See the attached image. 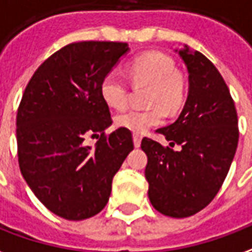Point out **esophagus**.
Instances as JSON below:
<instances>
[{
	"label": "esophagus",
	"mask_w": 252,
	"mask_h": 252,
	"mask_svg": "<svg viewBox=\"0 0 252 252\" xmlns=\"http://www.w3.org/2000/svg\"><path fill=\"white\" fill-rule=\"evenodd\" d=\"M141 139H142V137H141L139 134H134L133 141H134V146H135V148H139V146H141Z\"/></svg>",
	"instance_id": "1"
}]
</instances>
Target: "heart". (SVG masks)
Listing matches in <instances>:
<instances>
[{
	"mask_svg": "<svg viewBox=\"0 0 252 252\" xmlns=\"http://www.w3.org/2000/svg\"><path fill=\"white\" fill-rule=\"evenodd\" d=\"M128 75L135 84L150 86L149 110H127L115 118L118 127L135 134H144L152 126L164 121V108L176 113L185 98L184 76L174 69L172 59L165 53L146 52L134 59L127 67ZM100 95L108 107L122 110L127 104V86L117 71L108 72L100 83Z\"/></svg>",
	"mask_w": 252,
	"mask_h": 252,
	"instance_id": "b5f03b06",
	"label": "heart"
}]
</instances>
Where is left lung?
<instances>
[{"mask_svg": "<svg viewBox=\"0 0 252 252\" xmlns=\"http://www.w3.org/2000/svg\"><path fill=\"white\" fill-rule=\"evenodd\" d=\"M188 71V96L176 122L156 130L169 146L145 137L149 200L170 218H188L208 205L227 177L238 148V115L228 87L203 53L174 49ZM179 144L180 150L173 148Z\"/></svg>", "mask_w": 252, "mask_h": 252, "instance_id": "obj_1", "label": "left lung"}]
</instances>
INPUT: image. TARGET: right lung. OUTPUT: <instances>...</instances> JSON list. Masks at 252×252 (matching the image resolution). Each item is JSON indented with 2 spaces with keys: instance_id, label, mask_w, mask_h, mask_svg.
I'll list each match as a JSON object with an SVG mask.
<instances>
[{
  "instance_id": "right-lung-1",
  "label": "right lung",
  "mask_w": 252,
  "mask_h": 252,
  "mask_svg": "<svg viewBox=\"0 0 252 252\" xmlns=\"http://www.w3.org/2000/svg\"><path fill=\"white\" fill-rule=\"evenodd\" d=\"M130 51L127 43L80 41L53 53L34 72L17 111L18 164L47 208L83 220L106 207L111 183L134 149L127 128L111 126L100 95L102 79ZM88 135L99 136L95 148Z\"/></svg>"
}]
</instances>
